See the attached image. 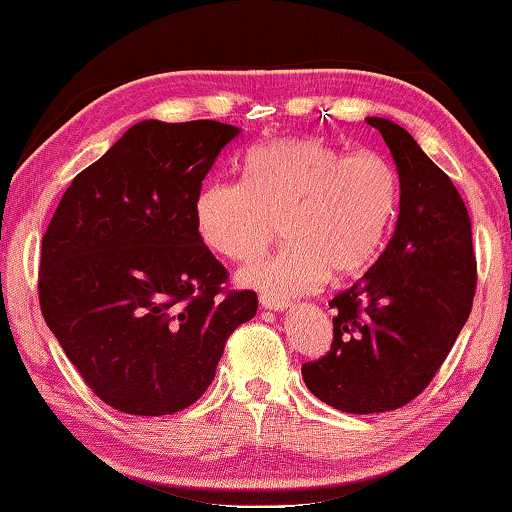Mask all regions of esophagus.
<instances>
[{"mask_svg":"<svg viewBox=\"0 0 512 512\" xmlns=\"http://www.w3.org/2000/svg\"><path fill=\"white\" fill-rule=\"evenodd\" d=\"M259 303H262V307H266V310H285V307H289L287 298L266 294V291L259 294Z\"/></svg>","mask_w":512,"mask_h":512,"instance_id":"1","label":"esophagus"}]
</instances>
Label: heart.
I'll return each instance as SVG.
<instances>
[{
  "label": "heart",
  "mask_w": 512,
  "mask_h": 512,
  "mask_svg": "<svg viewBox=\"0 0 512 512\" xmlns=\"http://www.w3.org/2000/svg\"><path fill=\"white\" fill-rule=\"evenodd\" d=\"M246 182L212 180L196 200L202 241L237 262L262 255L278 239L273 257L241 271V280L273 296L316 289L351 278L376 262L401 207L396 168L376 152L348 154L312 136L259 145L246 157Z\"/></svg>",
  "instance_id": "b5f03b06"
}]
</instances>
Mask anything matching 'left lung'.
Returning <instances> with one entry per match:
<instances>
[{
    "mask_svg": "<svg viewBox=\"0 0 512 512\" xmlns=\"http://www.w3.org/2000/svg\"><path fill=\"white\" fill-rule=\"evenodd\" d=\"M367 123L399 170V221L378 262L328 303L330 351L300 369L316 399L353 415L403 408L431 385L476 291L472 223L449 175L401 125Z\"/></svg>",
    "mask_w": 512,
    "mask_h": 512,
    "instance_id": "8db88e82",
    "label": "left lung"
}]
</instances>
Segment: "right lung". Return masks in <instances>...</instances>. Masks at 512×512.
<instances>
[{
  "instance_id": "add662e5",
  "label": "right lung",
  "mask_w": 512,
  "mask_h": 512,
  "mask_svg": "<svg viewBox=\"0 0 512 512\" xmlns=\"http://www.w3.org/2000/svg\"><path fill=\"white\" fill-rule=\"evenodd\" d=\"M239 129L143 123L72 180L40 248L38 300L84 383L113 410L173 415L212 385L257 312L196 221L202 180Z\"/></svg>"
}]
</instances>
